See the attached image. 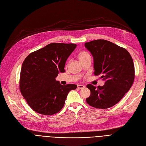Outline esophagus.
<instances>
[{"label":"esophagus","instance_id":"34e87169","mask_svg":"<svg viewBox=\"0 0 146 146\" xmlns=\"http://www.w3.org/2000/svg\"><path fill=\"white\" fill-rule=\"evenodd\" d=\"M85 88V86H83V85H80V84H79V85H78V89H83V88Z\"/></svg>","mask_w":146,"mask_h":146}]
</instances>
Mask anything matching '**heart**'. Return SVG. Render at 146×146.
Segmentation results:
<instances>
[{
  "instance_id": "heart-1",
  "label": "heart",
  "mask_w": 146,
  "mask_h": 146,
  "mask_svg": "<svg viewBox=\"0 0 146 146\" xmlns=\"http://www.w3.org/2000/svg\"><path fill=\"white\" fill-rule=\"evenodd\" d=\"M89 56H90V54L86 51H82L79 53V57L80 60H82Z\"/></svg>"
}]
</instances>
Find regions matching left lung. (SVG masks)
Masks as SVG:
<instances>
[{"label":"left lung","mask_w":146,"mask_h":146,"mask_svg":"<svg viewBox=\"0 0 146 146\" xmlns=\"http://www.w3.org/2000/svg\"><path fill=\"white\" fill-rule=\"evenodd\" d=\"M85 46L94 57V74L100 75L105 81L104 86L97 88L87 85L90 95L86 102L96 108H111L120 101L133 85V58L126 49L105 40L85 42Z\"/></svg>","instance_id":"obj_1"}]
</instances>
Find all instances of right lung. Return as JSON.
<instances>
[{"label":"right lung","mask_w":146,"mask_h":146,"mask_svg":"<svg viewBox=\"0 0 146 146\" xmlns=\"http://www.w3.org/2000/svg\"><path fill=\"white\" fill-rule=\"evenodd\" d=\"M75 44L51 43L33 52L22 63L19 89L28 105L46 115L59 112L69 92L77 88L74 84L61 85L56 78L65 72L67 58L76 48Z\"/></svg>","instance_id":"right-lung-1"}]
</instances>
